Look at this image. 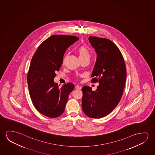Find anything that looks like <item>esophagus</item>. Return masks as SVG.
I'll list each match as a JSON object with an SVG mask.
<instances>
[{"mask_svg": "<svg viewBox=\"0 0 155 155\" xmlns=\"http://www.w3.org/2000/svg\"><path fill=\"white\" fill-rule=\"evenodd\" d=\"M75 88H76L77 90H81V86H79V85H76Z\"/></svg>", "mask_w": 155, "mask_h": 155, "instance_id": "obj_1", "label": "esophagus"}]
</instances>
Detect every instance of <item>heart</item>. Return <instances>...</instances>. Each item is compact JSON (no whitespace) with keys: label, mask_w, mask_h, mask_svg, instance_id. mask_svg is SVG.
<instances>
[{"label":"heart","mask_w":155,"mask_h":155,"mask_svg":"<svg viewBox=\"0 0 155 155\" xmlns=\"http://www.w3.org/2000/svg\"><path fill=\"white\" fill-rule=\"evenodd\" d=\"M78 52L79 57L80 59L85 58H90V56L87 49L84 46L80 47L78 49Z\"/></svg>","instance_id":"heart-1"}]
</instances>
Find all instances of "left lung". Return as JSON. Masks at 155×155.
Segmentation results:
<instances>
[{
    "label": "left lung",
    "mask_w": 155,
    "mask_h": 155,
    "mask_svg": "<svg viewBox=\"0 0 155 155\" xmlns=\"http://www.w3.org/2000/svg\"><path fill=\"white\" fill-rule=\"evenodd\" d=\"M88 40L97 55L91 81L99 85L95 91L88 86L82 88V109L87 116L99 119L109 114L121 100L126 68L121 52L112 41L92 36Z\"/></svg>",
    "instance_id": "1"
}]
</instances>
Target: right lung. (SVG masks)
I'll return each mask as SVG.
<instances>
[{"label":"right lung","mask_w":155,"mask_h":155,"mask_svg":"<svg viewBox=\"0 0 155 155\" xmlns=\"http://www.w3.org/2000/svg\"><path fill=\"white\" fill-rule=\"evenodd\" d=\"M78 39L74 36H51L38 46L31 59L27 75L29 92L34 107L46 117L54 118L62 115L74 89L71 83L60 88L54 79L67 48Z\"/></svg>","instance_id":"obj_1"}]
</instances>
